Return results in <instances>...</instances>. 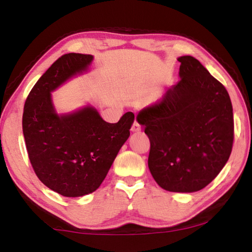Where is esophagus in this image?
I'll list each match as a JSON object with an SVG mask.
<instances>
[{
	"label": "esophagus",
	"mask_w": 252,
	"mask_h": 252,
	"mask_svg": "<svg viewBox=\"0 0 252 252\" xmlns=\"http://www.w3.org/2000/svg\"><path fill=\"white\" fill-rule=\"evenodd\" d=\"M131 131H132V132H135V133H138V132L141 131V126H140V125H139L138 122H134L133 125H132Z\"/></svg>",
	"instance_id": "obj_1"
}]
</instances>
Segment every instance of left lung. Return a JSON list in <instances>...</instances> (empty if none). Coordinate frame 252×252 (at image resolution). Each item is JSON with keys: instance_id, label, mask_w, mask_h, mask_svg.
I'll use <instances>...</instances> for the list:
<instances>
[{"instance_id": "1", "label": "left lung", "mask_w": 252, "mask_h": 252, "mask_svg": "<svg viewBox=\"0 0 252 252\" xmlns=\"http://www.w3.org/2000/svg\"><path fill=\"white\" fill-rule=\"evenodd\" d=\"M180 81L143 108L136 121L150 140L148 165L162 189L195 192L227 163L233 143L227 90L197 59L180 57Z\"/></svg>"}]
</instances>
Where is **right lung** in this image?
I'll use <instances>...</instances> for the list:
<instances>
[{
  "mask_svg": "<svg viewBox=\"0 0 252 252\" xmlns=\"http://www.w3.org/2000/svg\"><path fill=\"white\" fill-rule=\"evenodd\" d=\"M92 61L91 54L62 55L35 83L24 104L23 135L34 172L64 197H82L101 186L134 121V114L127 112L118 123H109L91 105L57 113L51 92L87 72Z\"/></svg>",
  "mask_w": 252,
  "mask_h": 252,
  "instance_id": "1",
  "label": "right lung"
}]
</instances>
